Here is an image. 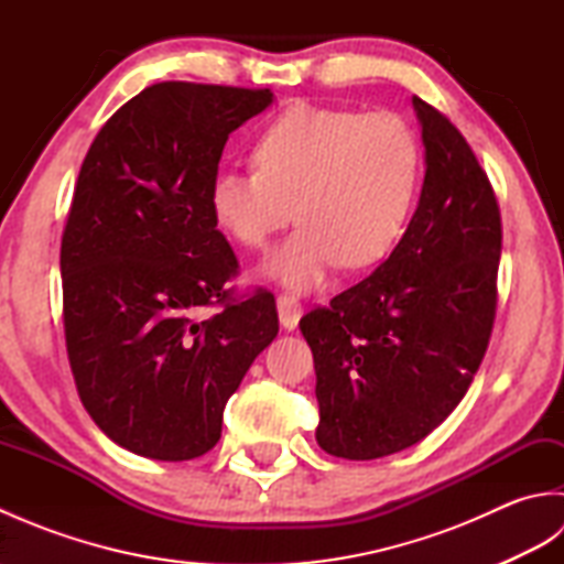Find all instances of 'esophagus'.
Masks as SVG:
<instances>
[{
    "instance_id": "34e87169",
    "label": "esophagus",
    "mask_w": 564,
    "mask_h": 564,
    "mask_svg": "<svg viewBox=\"0 0 564 564\" xmlns=\"http://www.w3.org/2000/svg\"><path fill=\"white\" fill-rule=\"evenodd\" d=\"M275 307H279V319L285 329H295L297 322L303 317V305L293 295H279L275 297Z\"/></svg>"
}]
</instances>
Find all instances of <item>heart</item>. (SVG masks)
<instances>
[{"mask_svg":"<svg viewBox=\"0 0 564 564\" xmlns=\"http://www.w3.org/2000/svg\"><path fill=\"white\" fill-rule=\"evenodd\" d=\"M257 172L210 182L213 223L249 249H263L291 220L297 230L263 263L291 291H310L339 267L386 259L410 223L422 186V140L398 113H356L295 104L251 145Z\"/></svg>","mask_w":564,"mask_h":564,"instance_id":"heart-1","label":"heart"}]
</instances>
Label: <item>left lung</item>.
Listing matches in <instances>:
<instances>
[{
  "mask_svg": "<svg viewBox=\"0 0 564 564\" xmlns=\"http://www.w3.org/2000/svg\"><path fill=\"white\" fill-rule=\"evenodd\" d=\"M424 186L380 267L301 319L315 358L317 443L376 460L429 436L480 368L497 313L501 218L475 152L446 116L412 99Z\"/></svg>",
  "mask_w": 564,
  "mask_h": 564,
  "instance_id": "8db88e82",
  "label": "left lung"
}]
</instances>
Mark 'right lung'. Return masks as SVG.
I'll return each instance as SVG.
<instances>
[{
  "mask_svg": "<svg viewBox=\"0 0 564 564\" xmlns=\"http://www.w3.org/2000/svg\"><path fill=\"white\" fill-rule=\"evenodd\" d=\"M271 101L269 89L152 84L82 162L59 247L67 358L84 410L130 453H208L279 334L269 291L225 289L239 263L208 208L227 138ZM203 306L221 310L200 321Z\"/></svg>",
  "mask_w": 564,
  "mask_h": 564,
  "instance_id": "add662e5",
  "label": "right lung"
}]
</instances>
